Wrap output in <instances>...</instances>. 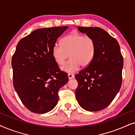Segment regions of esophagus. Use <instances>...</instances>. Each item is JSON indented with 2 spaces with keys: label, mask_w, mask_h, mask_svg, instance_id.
Here are the masks:
<instances>
[{
  "label": "esophagus",
  "mask_w": 135,
  "mask_h": 135,
  "mask_svg": "<svg viewBox=\"0 0 135 135\" xmlns=\"http://www.w3.org/2000/svg\"><path fill=\"white\" fill-rule=\"evenodd\" d=\"M68 76H69V79H72V78H74V75L72 74V73H69V74H68Z\"/></svg>",
  "instance_id": "obj_1"
}]
</instances>
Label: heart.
Listing matches in <instances>:
<instances>
[{
  "label": "heart",
  "mask_w": 135,
  "mask_h": 135,
  "mask_svg": "<svg viewBox=\"0 0 135 135\" xmlns=\"http://www.w3.org/2000/svg\"><path fill=\"white\" fill-rule=\"evenodd\" d=\"M96 44L94 38L78 32L73 31L65 36L61 44H55L52 50V57L57 64L62 65L69 57L70 59L62 66V70L73 72L88 66L96 54Z\"/></svg>",
  "instance_id": "b5f03b06"
}]
</instances>
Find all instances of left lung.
<instances>
[{
    "label": "left lung",
    "mask_w": 135,
    "mask_h": 135,
    "mask_svg": "<svg viewBox=\"0 0 135 135\" xmlns=\"http://www.w3.org/2000/svg\"><path fill=\"white\" fill-rule=\"evenodd\" d=\"M78 29L94 38L96 51L92 62L75 75L78 83L76 98L84 110L99 111L112 102L121 88L123 56L117 41L103 29L82 26Z\"/></svg>",
    "instance_id": "8db88e82"
}]
</instances>
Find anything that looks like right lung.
Segmentation results:
<instances>
[{
    "instance_id": "obj_1",
    "label": "right lung",
    "mask_w": 135,
    "mask_h": 135,
    "mask_svg": "<svg viewBox=\"0 0 135 135\" xmlns=\"http://www.w3.org/2000/svg\"><path fill=\"white\" fill-rule=\"evenodd\" d=\"M68 28L35 30L20 40L12 57L14 88L25 106L34 113L52 110L58 102L59 90L69 81L52 54L57 39Z\"/></svg>"
}]
</instances>
